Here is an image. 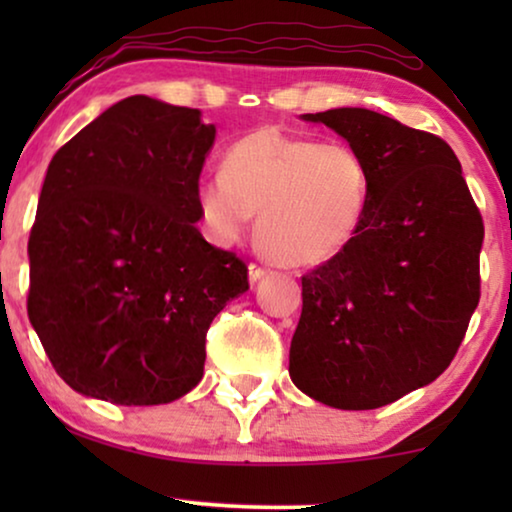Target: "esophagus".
<instances>
[{
	"label": "esophagus",
	"mask_w": 512,
	"mask_h": 512,
	"mask_svg": "<svg viewBox=\"0 0 512 512\" xmlns=\"http://www.w3.org/2000/svg\"><path fill=\"white\" fill-rule=\"evenodd\" d=\"M265 275H270V268H265V265H258V263L249 265V282H258V279H263Z\"/></svg>",
	"instance_id": "1"
}]
</instances>
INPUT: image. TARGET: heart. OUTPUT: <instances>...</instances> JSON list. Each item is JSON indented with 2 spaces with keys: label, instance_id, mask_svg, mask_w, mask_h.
<instances>
[{
  "label": "heart",
  "instance_id": "b5f03b06",
  "mask_svg": "<svg viewBox=\"0 0 512 512\" xmlns=\"http://www.w3.org/2000/svg\"><path fill=\"white\" fill-rule=\"evenodd\" d=\"M373 177L347 144L258 128L223 156L221 174L195 188L200 219L219 244H235L258 212V240L284 265L331 261L359 235Z\"/></svg>",
  "mask_w": 512,
  "mask_h": 512
}]
</instances>
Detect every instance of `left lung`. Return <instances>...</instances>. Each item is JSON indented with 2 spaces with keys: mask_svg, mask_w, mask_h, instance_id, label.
<instances>
[{
  "mask_svg": "<svg viewBox=\"0 0 512 512\" xmlns=\"http://www.w3.org/2000/svg\"><path fill=\"white\" fill-rule=\"evenodd\" d=\"M347 139L373 177L345 251L303 277L289 375L314 401L373 410L436 380L480 300L485 226L450 144L370 109L303 114Z\"/></svg>",
  "mask_w": 512,
  "mask_h": 512,
  "instance_id": "8db88e82",
  "label": "left lung"
}]
</instances>
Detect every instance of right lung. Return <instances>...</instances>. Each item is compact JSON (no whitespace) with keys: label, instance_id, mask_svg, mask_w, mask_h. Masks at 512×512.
Returning <instances> with one entry per match:
<instances>
[{"label":"right lung","instance_id":"obj_1","mask_svg":"<svg viewBox=\"0 0 512 512\" xmlns=\"http://www.w3.org/2000/svg\"><path fill=\"white\" fill-rule=\"evenodd\" d=\"M214 137L198 109L132 95L48 165L27 244V314L79 394L160 405L202 380L209 324L249 289L244 261L195 228Z\"/></svg>","mask_w":512,"mask_h":512}]
</instances>
